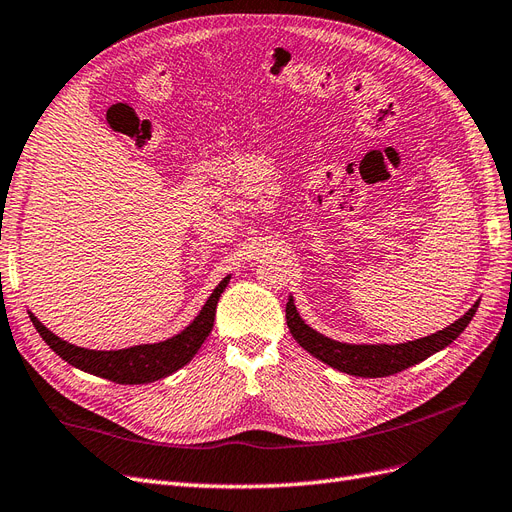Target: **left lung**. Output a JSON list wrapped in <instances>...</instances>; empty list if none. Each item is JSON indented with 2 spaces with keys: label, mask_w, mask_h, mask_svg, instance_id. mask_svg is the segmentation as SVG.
I'll use <instances>...</instances> for the list:
<instances>
[{
  "label": "left lung",
  "mask_w": 512,
  "mask_h": 512,
  "mask_svg": "<svg viewBox=\"0 0 512 512\" xmlns=\"http://www.w3.org/2000/svg\"><path fill=\"white\" fill-rule=\"evenodd\" d=\"M478 302L466 312L464 317L451 323L449 327L440 329V332L425 336L421 340H412L404 344H346L327 338L315 329L308 327L302 317L295 310L293 298L287 302V325L291 336L298 340L302 349H306L312 357L321 359L323 364L332 366L340 372L364 376V378H378L389 376L395 372H402L410 366L419 364L430 355L442 351L449 346L472 321Z\"/></svg>",
  "instance_id": "left-lung-1"
}]
</instances>
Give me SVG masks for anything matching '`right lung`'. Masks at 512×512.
Returning a JSON list of instances; mask_svg holds the SVG:
<instances>
[{
  "label": "right lung",
  "instance_id": "1",
  "mask_svg": "<svg viewBox=\"0 0 512 512\" xmlns=\"http://www.w3.org/2000/svg\"><path fill=\"white\" fill-rule=\"evenodd\" d=\"M227 283H229V276L221 280L219 287L212 291L208 302L200 310V315H197L193 323L185 327L180 334L157 344H138L121 351L82 349V346H74L55 336L51 329H46L34 315H31V312L29 317H31V323H34V327L38 329V334L42 336V340L74 368L108 378V381L119 383V385H144V383L159 381V378L170 376L172 372L180 370L185 364H189L191 357L197 351H200V346L212 332L214 315H217V304Z\"/></svg>",
  "mask_w": 512,
  "mask_h": 512
}]
</instances>
